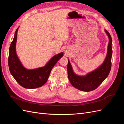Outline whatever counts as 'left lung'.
Instances as JSON below:
<instances>
[{
  "mask_svg": "<svg viewBox=\"0 0 124 124\" xmlns=\"http://www.w3.org/2000/svg\"><path fill=\"white\" fill-rule=\"evenodd\" d=\"M105 31L109 38L107 55L103 63L98 68L86 74L85 76H78L73 72L68 59L67 66L68 78L72 85L80 91L90 92L95 90L106 79L110 72L112 64V40L109 32L106 30H105Z\"/></svg>",
  "mask_w": 124,
  "mask_h": 124,
  "instance_id": "obj_1",
  "label": "left lung"
}]
</instances>
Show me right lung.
Returning a JSON list of instances; mask_svg holds the SVG:
<instances>
[{
	"label": "right lung",
	"instance_id": "right-lung-1",
	"mask_svg": "<svg viewBox=\"0 0 124 124\" xmlns=\"http://www.w3.org/2000/svg\"><path fill=\"white\" fill-rule=\"evenodd\" d=\"M18 29V27L15 32L13 40L9 48L8 65L10 73L22 87L29 89L38 88L46 83L52 68L62 57L63 54L62 52L54 56L43 67L32 70L25 68L16 53V46Z\"/></svg>",
	"mask_w": 124,
	"mask_h": 124
}]
</instances>
